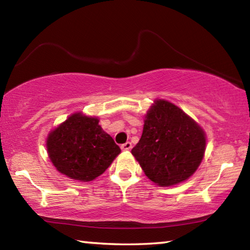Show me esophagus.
<instances>
[{"label":"esophagus","mask_w":250,"mask_h":250,"mask_svg":"<svg viewBox=\"0 0 250 250\" xmlns=\"http://www.w3.org/2000/svg\"><path fill=\"white\" fill-rule=\"evenodd\" d=\"M131 147H132V145H131V142H125L124 145L121 146V149L124 151H129L131 150Z\"/></svg>","instance_id":"34e87169"}]
</instances>
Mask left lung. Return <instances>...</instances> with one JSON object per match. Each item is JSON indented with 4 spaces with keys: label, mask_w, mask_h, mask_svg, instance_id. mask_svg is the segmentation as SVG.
I'll return each instance as SVG.
<instances>
[{
    "label": "left lung",
    "mask_w": 250,
    "mask_h": 250,
    "mask_svg": "<svg viewBox=\"0 0 250 250\" xmlns=\"http://www.w3.org/2000/svg\"><path fill=\"white\" fill-rule=\"evenodd\" d=\"M202 126L174 104L156 99L145 116L141 139L131 153L145 174L160 186L191 177L205 153Z\"/></svg>",
    "instance_id": "1"
}]
</instances>
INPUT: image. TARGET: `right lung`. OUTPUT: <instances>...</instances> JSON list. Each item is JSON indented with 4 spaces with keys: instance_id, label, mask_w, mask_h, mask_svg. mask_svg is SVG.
Returning <instances> with one entry per match:
<instances>
[{
    "instance_id": "obj_1",
    "label": "right lung",
    "mask_w": 250,
    "mask_h": 250,
    "mask_svg": "<svg viewBox=\"0 0 250 250\" xmlns=\"http://www.w3.org/2000/svg\"><path fill=\"white\" fill-rule=\"evenodd\" d=\"M50 162L62 174L90 182L103 174L121 152L97 117L75 112L46 139Z\"/></svg>"
}]
</instances>
